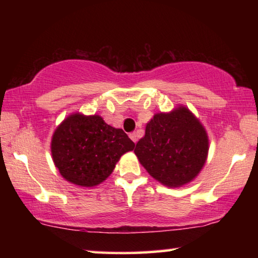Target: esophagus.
Masks as SVG:
<instances>
[{
	"label": "esophagus",
	"mask_w": 258,
	"mask_h": 258,
	"mask_svg": "<svg viewBox=\"0 0 258 258\" xmlns=\"http://www.w3.org/2000/svg\"><path fill=\"white\" fill-rule=\"evenodd\" d=\"M130 138H131V140H132L133 142L137 143V141H138V135L135 134L134 132H133V133H130Z\"/></svg>",
	"instance_id": "34e87169"
}]
</instances>
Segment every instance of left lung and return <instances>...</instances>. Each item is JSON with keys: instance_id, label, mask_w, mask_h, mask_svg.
Instances as JSON below:
<instances>
[{"instance_id": "left-lung-1", "label": "left lung", "mask_w": 258, "mask_h": 258, "mask_svg": "<svg viewBox=\"0 0 258 258\" xmlns=\"http://www.w3.org/2000/svg\"><path fill=\"white\" fill-rule=\"evenodd\" d=\"M134 152L152 177L167 186H181L202 171L208 138L200 121L186 108H178L155 115Z\"/></svg>"}]
</instances>
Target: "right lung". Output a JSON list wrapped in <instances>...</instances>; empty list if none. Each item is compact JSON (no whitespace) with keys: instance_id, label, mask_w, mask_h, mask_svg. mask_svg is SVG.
Masks as SVG:
<instances>
[{"instance_id":"obj_1","label":"right lung","mask_w":258,"mask_h":258,"mask_svg":"<svg viewBox=\"0 0 258 258\" xmlns=\"http://www.w3.org/2000/svg\"><path fill=\"white\" fill-rule=\"evenodd\" d=\"M134 147L123 130L106 124L100 116L75 113L55 130L51 151L63 178L93 186L106 180L120 156Z\"/></svg>"}]
</instances>
